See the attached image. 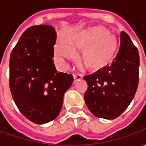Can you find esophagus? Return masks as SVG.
Wrapping results in <instances>:
<instances>
[{
    "label": "esophagus",
    "mask_w": 146,
    "mask_h": 146,
    "mask_svg": "<svg viewBox=\"0 0 146 146\" xmlns=\"http://www.w3.org/2000/svg\"><path fill=\"white\" fill-rule=\"evenodd\" d=\"M73 79H74V82L78 80L82 79V76L80 73H74L73 74Z\"/></svg>",
    "instance_id": "esophagus-1"
}]
</instances>
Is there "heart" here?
<instances>
[{
  "instance_id": "obj_1",
  "label": "heart",
  "mask_w": 146,
  "mask_h": 146,
  "mask_svg": "<svg viewBox=\"0 0 146 146\" xmlns=\"http://www.w3.org/2000/svg\"><path fill=\"white\" fill-rule=\"evenodd\" d=\"M76 49H82L81 61L88 69L99 70L109 66L117 50L116 37L102 27L80 30L69 36L66 42L57 44L54 51L58 62L76 57Z\"/></svg>"
}]
</instances>
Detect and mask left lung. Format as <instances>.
<instances>
[{"mask_svg": "<svg viewBox=\"0 0 146 146\" xmlns=\"http://www.w3.org/2000/svg\"><path fill=\"white\" fill-rule=\"evenodd\" d=\"M120 46L110 66L84 76L88 83L84 100L99 118L116 119L128 107L138 85L139 54L130 36L120 33Z\"/></svg>", "mask_w": 146, "mask_h": 146, "instance_id": "8db88e82", "label": "left lung"}]
</instances>
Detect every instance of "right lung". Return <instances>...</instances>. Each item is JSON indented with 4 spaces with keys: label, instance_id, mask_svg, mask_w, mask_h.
<instances>
[{
    "label": "right lung",
    "instance_id": "1",
    "mask_svg": "<svg viewBox=\"0 0 146 146\" xmlns=\"http://www.w3.org/2000/svg\"><path fill=\"white\" fill-rule=\"evenodd\" d=\"M56 33L48 25L28 28L11 51L9 86L19 110L36 124L54 119L60 113L71 74L57 72L54 64Z\"/></svg>",
    "mask_w": 146,
    "mask_h": 146
}]
</instances>
